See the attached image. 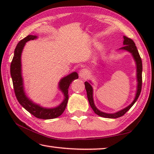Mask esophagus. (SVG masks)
Wrapping results in <instances>:
<instances>
[{"label": "esophagus", "mask_w": 154, "mask_h": 154, "mask_svg": "<svg viewBox=\"0 0 154 154\" xmlns=\"http://www.w3.org/2000/svg\"><path fill=\"white\" fill-rule=\"evenodd\" d=\"M79 76L83 79H86L89 76V72L86 69H82L79 71Z\"/></svg>", "instance_id": "esophagus-1"}]
</instances>
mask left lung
<instances>
[{
  "label": "left lung",
  "mask_w": 154,
  "mask_h": 154,
  "mask_svg": "<svg viewBox=\"0 0 154 154\" xmlns=\"http://www.w3.org/2000/svg\"><path fill=\"white\" fill-rule=\"evenodd\" d=\"M124 46L121 48L120 49L124 50H127L130 51L133 55L134 58L136 62L137 65V78H138V90H137L136 95L134 100L133 102L131 104L125 108V109L119 111V112H117L114 114H107L104 113L103 112H100L99 110L97 109L93 102V88L91 87V85L88 83L85 82V89L87 91V98L88 100H89V103L90 104L91 107L92 108V109L96 113L97 115L100 116H102L104 118H109V119H116V118H119L120 116H122L124 114H125L128 110H129L130 108H131L134 104L136 103L137 99H138V97L141 93L142 91V59L140 57V55L138 53V51L137 50V48L135 45V43L134 41L132 40L131 38H128L127 36H124Z\"/></svg>",
  "instance_id": "left-lung-1"
}]
</instances>
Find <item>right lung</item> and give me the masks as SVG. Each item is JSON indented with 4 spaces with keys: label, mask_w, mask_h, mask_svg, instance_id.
Returning <instances> with one entry per match:
<instances>
[{
    "label": "right lung",
    "mask_w": 154,
    "mask_h": 154,
    "mask_svg": "<svg viewBox=\"0 0 154 154\" xmlns=\"http://www.w3.org/2000/svg\"><path fill=\"white\" fill-rule=\"evenodd\" d=\"M36 38L35 35H28L20 41L16 45L14 57L11 64V75L12 79L13 87H14L16 97L19 103L32 115L40 119H53L60 116L64 112L69 99V87L71 84L72 81L77 79L79 77L76 72H73L60 81L59 85H60V89L64 94L65 99L63 102L57 107H55L54 109H44L29 100L26 96L23 87L21 75V54L26 42L29 40H33Z\"/></svg>",
    "instance_id": "1"
}]
</instances>
